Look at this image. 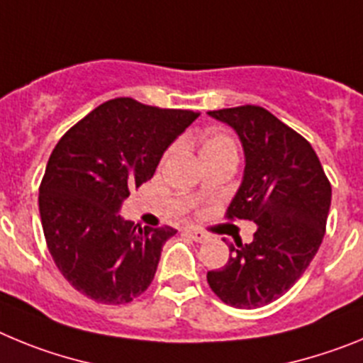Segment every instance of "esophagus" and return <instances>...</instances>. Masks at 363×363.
Returning <instances> with one entry per match:
<instances>
[{"label": "esophagus", "instance_id": "esophagus-1", "mask_svg": "<svg viewBox=\"0 0 363 363\" xmlns=\"http://www.w3.org/2000/svg\"><path fill=\"white\" fill-rule=\"evenodd\" d=\"M185 234H187L192 242H196V243H203V242H207V238H209V236H207L203 230L194 229V227H187V229H185Z\"/></svg>", "mask_w": 363, "mask_h": 363}]
</instances>
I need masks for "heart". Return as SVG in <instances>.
<instances>
[{"mask_svg": "<svg viewBox=\"0 0 363 363\" xmlns=\"http://www.w3.org/2000/svg\"><path fill=\"white\" fill-rule=\"evenodd\" d=\"M174 149V147H172ZM172 149H169L171 154ZM201 150V158L203 156H211V154H220V152H238V147H236V142L234 138L227 133H221V130H213L207 136L201 140L200 143Z\"/></svg>", "mask_w": 363, "mask_h": 363, "instance_id": "heart-1", "label": "heart"}]
</instances>
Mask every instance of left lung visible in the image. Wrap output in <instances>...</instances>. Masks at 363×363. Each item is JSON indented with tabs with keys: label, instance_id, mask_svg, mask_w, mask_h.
Wrapping results in <instances>:
<instances>
[{
	"label": "left lung",
	"instance_id": "obj_1",
	"mask_svg": "<svg viewBox=\"0 0 363 363\" xmlns=\"http://www.w3.org/2000/svg\"><path fill=\"white\" fill-rule=\"evenodd\" d=\"M230 125L245 152L242 187L225 218L251 220V243L229 245V262L207 272L213 293L238 309L278 300L318 251L331 207V182L306 138L258 105L209 111Z\"/></svg>",
	"mask_w": 363,
	"mask_h": 363
}]
</instances>
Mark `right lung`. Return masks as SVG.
I'll list each match as a JSON object with an SVG mask.
<instances>
[{"mask_svg": "<svg viewBox=\"0 0 363 363\" xmlns=\"http://www.w3.org/2000/svg\"><path fill=\"white\" fill-rule=\"evenodd\" d=\"M198 116L114 98L54 147L38 198L41 225L56 267L86 298L120 306L150 285L176 229L134 225L118 211L133 189L152 178L167 147Z\"/></svg>", "mask_w": 363, "mask_h": 363, "instance_id": "obj_1", "label": "right lung"}]
</instances>
